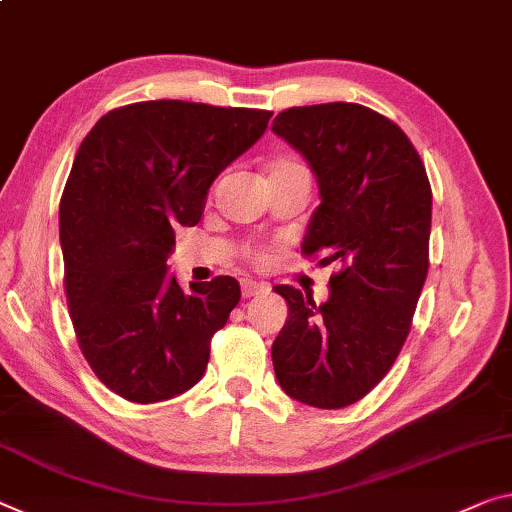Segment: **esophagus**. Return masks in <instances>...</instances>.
<instances>
[{
	"instance_id": "34e87169",
	"label": "esophagus",
	"mask_w": 512,
	"mask_h": 512,
	"mask_svg": "<svg viewBox=\"0 0 512 512\" xmlns=\"http://www.w3.org/2000/svg\"><path fill=\"white\" fill-rule=\"evenodd\" d=\"M240 288H242V297H256V295L267 293L265 283L254 281V279H245L240 283Z\"/></svg>"
}]
</instances>
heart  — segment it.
<instances>
[{
	"mask_svg": "<svg viewBox=\"0 0 512 512\" xmlns=\"http://www.w3.org/2000/svg\"><path fill=\"white\" fill-rule=\"evenodd\" d=\"M293 167H300V164L293 162V160H279V162H274L272 171H281V169H293ZM249 256H251V261H254V263H265V258H267L265 251H256V249H251V251H249Z\"/></svg>",
	"mask_w": 512,
	"mask_h": 512,
	"instance_id": "b5f03b06",
	"label": "heart"
}]
</instances>
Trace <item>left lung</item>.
I'll list each match as a JSON object with an SVG mask.
<instances>
[{
    "mask_svg": "<svg viewBox=\"0 0 512 512\" xmlns=\"http://www.w3.org/2000/svg\"><path fill=\"white\" fill-rule=\"evenodd\" d=\"M272 132L318 180L302 254L338 267L322 304L274 286L288 302L272 343L274 375L290 398L338 410L389 373L410 334L428 274L430 183L405 132L357 102L290 107Z\"/></svg>",
    "mask_w": 512,
    "mask_h": 512,
    "instance_id": "8db88e82",
    "label": "left lung"
}]
</instances>
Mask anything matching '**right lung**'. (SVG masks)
<instances>
[{"instance_id":"obj_1","label":"right lung","mask_w":512,"mask_h":512,"mask_svg":"<svg viewBox=\"0 0 512 512\" xmlns=\"http://www.w3.org/2000/svg\"><path fill=\"white\" fill-rule=\"evenodd\" d=\"M272 112L148 100L84 137L59 203L64 283L93 373L130 403H160L206 373L210 338L240 302L217 277L185 293L167 258L199 224L208 190L267 130Z\"/></svg>"}]
</instances>
